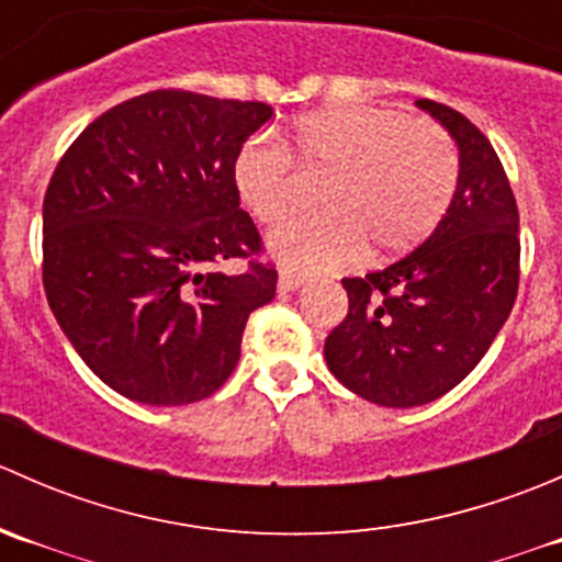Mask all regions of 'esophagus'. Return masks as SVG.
<instances>
[{
  "instance_id": "esophagus-1",
  "label": "esophagus",
  "mask_w": 562,
  "mask_h": 562,
  "mask_svg": "<svg viewBox=\"0 0 562 562\" xmlns=\"http://www.w3.org/2000/svg\"><path fill=\"white\" fill-rule=\"evenodd\" d=\"M302 285H304V274H296V271L291 269H280V282H277L280 293H291Z\"/></svg>"
}]
</instances>
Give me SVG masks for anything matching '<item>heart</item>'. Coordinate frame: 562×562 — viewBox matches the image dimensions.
I'll use <instances>...</instances> for the list:
<instances>
[{
	"label": "heart",
	"instance_id": "b5f03b06",
	"mask_svg": "<svg viewBox=\"0 0 562 562\" xmlns=\"http://www.w3.org/2000/svg\"><path fill=\"white\" fill-rule=\"evenodd\" d=\"M293 149L307 176H326V212L299 217L269 236V249L296 269H331L359 258H389L422 245L454 201L459 151L440 124L394 105H331L304 113ZM234 190L258 223L274 225L299 206V179L274 133L249 135L231 168Z\"/></svg>",
	"mask_w": 562,
	"mask_h": 562
}]
</instances>
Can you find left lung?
<instances>
[{
    "label": "left lung",
    "instance_id": "obj_1",
    "mask_svg": "<svg viewBox=\"0 0 562 562\" xmlns=\"http://www.w3.org/2000/svg\"><path fill=\"white\" fill-rule=\"evenodd\" d=\"M459 146L454 201L424 245L345 277L348 315L326 337L331 375L383 407L438 400L484 359L519 288V212L490 138L454 108L416 100Z\"/></svg>",
    "mask_w": 562,
    "mask_h": 562
}]
</instances>
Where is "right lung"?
Masks as SVG:
<instances>
[{"instance_id": "add662e5", "label": "right lung", "mask_w": 562, "mask_h": 562, "mask_svg": "<svg viewBox=\"0 0 562 562\" xmlns=\"http://www.w3.org/2000/svg\"><path fill=\"white\" fill-rule=\"evenodd\" d=\"M271 105L157 89L70 144L43 201V285L76 353L144 405H190L228 381L252 310L274 299L231 168ZM247 257L241 276L213 269Z\"/></svg>"}]
</instances>
